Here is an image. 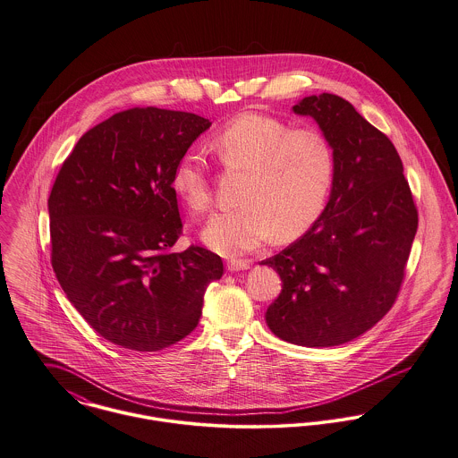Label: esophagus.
<instances>
[{
    "label": "esophagus",
    "instance_id": "1",
    "mask_svg": "<svg viewBox=\"0 0 458 458\" xmlns=\"http://www.w3.org/2000/svg\"><path fill=\"white\" fill-rule=\"evenodd\" d=\"M249 260H229L227 262V271H231V273H236V271H245V269H250Z\"/></svg>",
    "mask_w": 458,
    "mask_h": 458
}]
</instances>
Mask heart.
<instances>
[{
	"instance_id": "heart-1",
	"label": "heart",
	"mask_w": 458,
	"mask_h": 458,
	"mask_svg": "<svg viewBox=\"0 0 458 458\" xmlns=\"http://www.w3.org/2000/svg\"><path fill=\"white\" fill-rule=\"evenodd\" d=\"M211 150L225 171H247L238 196L242 207L216 213L203 231L213 251L236 259L273 236L291 242L322 215L333 185L334 154L320 131L242 114L213 136ZM171 187L198 213L211 207L208 166L198 152H185L176 161Z\"/></svg>"
}]
</instances>
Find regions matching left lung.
<instances>
[{"label":"left lung","mask_w":458,"mask_h":458,"mask_svg":"<svg viewBox=\"0 0 458 458\" xmlns=\"http://www.w3.org/2000/svg\"><path fill=\"white\" fill-rule=\"evenodd\" d=\"M320 125L334 154L333 189L318 220L260 264L282 278L267 327L299 346L326 348L369 331L394 306L418 211L394 143L335 94L292 106Z\"/></svg>","instance_id":"8db88e82"}]
</instances>
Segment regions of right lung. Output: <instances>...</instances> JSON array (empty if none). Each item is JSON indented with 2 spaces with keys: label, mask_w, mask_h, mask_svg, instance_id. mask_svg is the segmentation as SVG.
I'll list each match as a JSON object with an SVG mask.
<instances>
[{
  "label": "right lung",
  "mask_w": 458,
  "mask_h": 458,
  "mask_svg": "<svg viewBox=\"0 0 458 458\" xmlns=\"http://www.w3.org/2000/svg\"><path fill=\"white\" fill-rule=\"evenodd\" d=\"M211 123L131 108L89 129L48 198L52 267L85 322L114 344L157 352L192 333L224 275L203 249L173 251L182 218L171 174Z\"/></svg>",
  "instance_id": "right-lung-1"
}]
</instances>
